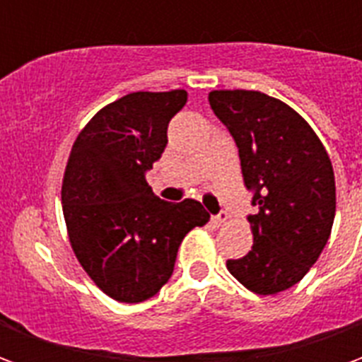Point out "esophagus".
I'll return each mask as SVG.
<instances>
[{
  "label": "esophagus",
  "mask_w": 362,
  "mask_h": 362,
  "mask_svg": "<svg viewBox=\"0 0 362 362\" xmlns=\"http://www.w3.org/2000/svg\"><path fill=\"white\" fill-rule=\"evenodd\" d=\"M211 221H213V225H215V227H221V225H225V223L228 221V213L221 211L219 215H213Z\"/></svg>",
  "instance_id": "obj_1"
}]
</instances>
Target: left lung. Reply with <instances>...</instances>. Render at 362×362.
Instances as JSON below:
<instances>
[{
    "label": "left lung",
    "mask_w": 362,
    "mask_h": 362,
    "mask_svg": "<svg viewBox=\"0 0 362 362\" xmlns=\"http://www.w3.org/2000/svg\"><path fill=\"white\" fill-rule=\"evenodd\" d=\"M215 116L235 137L256 213L254 244L227 259L230 275L256 295H277L303 279L324 250L335 217L332 160L308 122L259 90H211Z\"/></svg>",
    "instance_id": "obj_1"
}]
</instances>
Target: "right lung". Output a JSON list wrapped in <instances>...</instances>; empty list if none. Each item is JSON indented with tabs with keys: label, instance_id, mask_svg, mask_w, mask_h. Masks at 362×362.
Here are the masks:
<instances>
[{
	"label": "right lung",
	"instance_id": "obj_1",
	"mask_svg": "<svg viewBox=\"0 0 362 362\" xmlns=\"http://www.w3.org/2000/svg\"><path fill=\"white\" fill-rule=\"evenodd\" d=\"M186 100L182 89L122 96L89 119L67 158L62 207L69 243L96 287L118 303L157 295L184 236L209 221L199 202L168 204L145 180Z\"/></svg>",
	"mask_w": 362,
	"mask_h": 362
}]
</instances>
